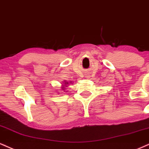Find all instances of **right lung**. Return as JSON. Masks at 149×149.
Returning <instances> with one entry per match:
<instances>
[{
  "label": "right lung",
  "mask_w": 149,
  "mask_h": 149,
  "mask_svg": "<svg viewBox=\"0 0 149 149\" xmlns=\"http://www.w3.org/2000/svg\"><path fill=\"white\" fill-rule=\"evenodd\" d=\"M65 84H68V83H65Z\"/></svg>",
  "instance_id": "add662e5"
}]
</instances>
